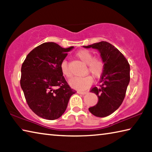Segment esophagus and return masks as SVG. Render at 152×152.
<instances>
[{
    "label": "esophagus",
    "mask_w": 152,
    "mask_h": 152,
    "mask_svg": "<svg viewBox=\"0 0 152 152\" xmlns=\"http://www.w3.org/2000/svg\"><path fill=\"white\" fill-rule=\"evenodd\" d=\"M77 92H78V94H86L87 93V92H86V91H84V92H82V91H78Z\"/></svg>",
    "instance_id": "obj_1"
}]
</instances>
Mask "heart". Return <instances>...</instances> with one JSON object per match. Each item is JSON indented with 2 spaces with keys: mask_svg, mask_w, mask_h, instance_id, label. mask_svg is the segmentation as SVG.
<instances>
[{
  "mask_svg": "<svg viewBox=\"0 0 152 152\" xmlns=\"http://www.w3.org/2000/svg\"><path fill=\"white\" fill-rule=\"evenodd\" d=\"M76 56L84 63L88 65L90 73L95 78L101 76L104 69V63L101 59L93 58V54L91 51L86 50H82L76 53ZM61 71L64 76L70 78L72 74L68 68V63L66 60L61 64ZM92 83V79L90 76L84 77H75L69 81V84L72 88L78 91H84L88 88Z\"/></svg>",
  "mask_w": 152,
  "mask_h": 152,
  "instance_id": "obj_1",
  "label": "heart"
}]
</instances>
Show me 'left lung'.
Segmentation results:
<instances>
[{"mask_svg": "<svg viewBox=\"0 0 152 152\" xmlns=\"http://www.w3.org/2000/svg\"><path fill=\"white\" fill-rule=\"evenodd\" d=\"M83 47L97 50L104 63L101 85L91 91L97 95L99 101L88 110L96 117L109 116L118 109L124 100L130 80V66L119 50L107 42Z\"/></svg>", "mask_w": 152, "mask_h": 152, "instance_id": "obj_1", "label": "left lung"}]
</instances>
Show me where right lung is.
I'll list each match as a JSON object with an SVG mask.
<instances>
[{
	"label": "right lung",
	"instance_id": "right-lung-1",
	"mask_svg": "<svg viewBox=\"0 0 152 152\" xmlns=\"http://www.w3.org/2000/svg\"><path fill=\"white\" fill-rule=\"evenodd\" d=\"M73 48L43 43L33 49L22 64L20 83L25 99L33 112L43 119L60 118L76 93L61 71V62Z\"/></svg>",
	"mask_w": 152,
	"mask_h": 152
}]
</instances>
